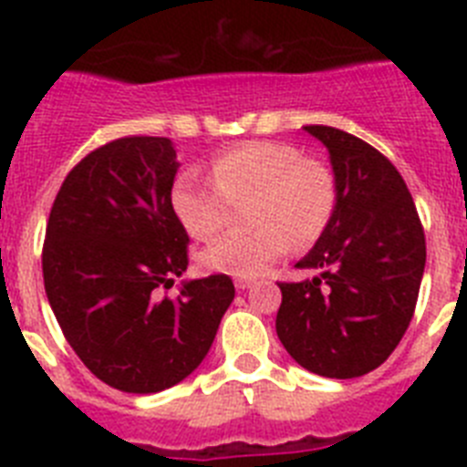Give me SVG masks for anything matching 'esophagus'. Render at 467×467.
<instances>
[{"label": "esophagus", "instance_id": "esophagus-1", "mask_svg": "<svg viewBox=\"0 0 467 467\" xmlns=\"http://www.w3.org/2000/svg\"><path fill=\"white\" fill-rule=\"evenodd\" d=\"M250 285H253V283H250V280H245V278H238L236 280V290H247V287H250Z\"/></svg>", "mask_w": 467, "mask_h": 467}]
</instances>
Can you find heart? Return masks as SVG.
I'll list each match as a JSON object with an SVG mask.
<instances>
[{
  "label": "heart",
  "instance_id": "1",
  "mask_svg": "<svg viewBox=\"0 0 467 467\" xmlns=\"http://www.w3.org/2000/svg\"><path fill=\"white\" fill-rule=\"evenodd\" d=\"M213 184L193 171L172 184L177 220L193 238H213L226 222V201L253 193L250 231H234L210 243L201 266L231 278H257L278 262L292 241L306 247L323 236L337 210V180L329 166L304 159L292 144L245 142L210 161Z\"/></svg>",
  "mask_w": 467,
  "mask_h": 467
}]
</instances>
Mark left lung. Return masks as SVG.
Instances as JSON below:
<instances>
[{
    "label": "left lung",
    "instance_id": "left-lung-1",
    "mask_svg": "<svg viewBox=\"0 0 467 467\" xmlns=\"http://www.w3.org/2000/svg\"><path fill=\"white\" fill-rule=\"evenodd\" d=\"M327 147L337 210L296 269L280 283L275 332L304 369L356 379L388 360L414 316L426 269V236L398 168L365 140L332 126H304Z\"/></svg>",
    "mask_w": 467,
    "mask_h": 467
}]
</instances>
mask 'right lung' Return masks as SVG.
Returning a JSON list of instances; mask_svg holds the SVG:
<instances>
[{"label":"right lung","instance_id":"add662e5","mask_svg":"<svg viewBox=\"0 0 467 467\" xmlns=\"http://www.w3.org/2000/svg\"><path fill=\"white\" fill-rule=\"evenodd\" d=\"M177 154L168 138H119L90 151L53 201L44 287L74 353L123 393L175 386L208 356L229 304V275L184 280L189 236L171 203Z\"/></svg>","mask_w":467,"mask_h":467}]
</instances>
